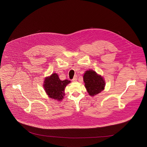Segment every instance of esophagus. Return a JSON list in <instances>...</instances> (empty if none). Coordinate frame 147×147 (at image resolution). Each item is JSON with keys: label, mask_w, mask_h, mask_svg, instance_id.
<instances>
[{"label": "esophagus", "mask_w": 147, "mask_h": 147, "mask_svg": "<svg viewBox=\"0 0 147 147\" xmlns=\"http://www.w3.org/2000/svg\"><path fill=\"white\" fill-rule=\"evenodd\" d=\"M77 79H78V76H75L74 79L72 80V82H76L77 80Z\"/></svg>", "instance_id": "obj_1"}]
</instances>
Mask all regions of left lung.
I'll list each match as a JSON object with an SVG mask.
<instances>
[{
    "mask_svg": "<svg viewBox=\"0 0 147 147\" xmlns=\"http://www.w3.org/2000/svg\"><path fill=\"white\" fill-rule=\"evenodd\" d=\"M83 80L86 91L90 96L98 94L105 89L104 78L92 69H89L85 72Z\"/></svg>",
    "mask_w": 147,
    "mask_h": 147,
    "instance_id": "8db88e82",
    "label": "left lung"
}]
</instances>
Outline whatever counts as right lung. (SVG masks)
<instances>
[{
    "label": "right lung",
    "instance_id": "add662e5",
    "mask_svg": "<svg viewBox=\"0 0 147 147\" xmlns=\"http://www.w3.org/2000/svg\"><path fill=\"white\" fill-rule=\"evenodd\" d=\"M71 82L67 79L63 81L61 80L58 74L53 73L45 78L43 86L49 97L61 101L65 95L64 89Z\"/></svg>",
    "mask_w": 147,
    "mask_h": 147
}]
</instances>
